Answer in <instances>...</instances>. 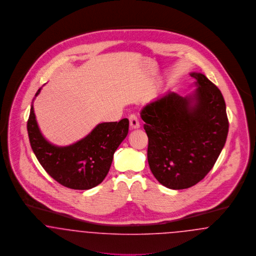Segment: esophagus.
<instances>
[{"instance_id":"obj_1","label":"esophagus","mask_w":256,"mask_h":256,"mask_svg":"<svg viewBox=\"0 0 256 256\" xmlns=\"http://www.w3.org/2000/svg\"><path fill=\"white\" fill-rule=\"evenodd\" d=\"M130 120V129H138L140 128V122L138 120V118L136 114H131L129 116Z\"/></svg>"}]
</instances>
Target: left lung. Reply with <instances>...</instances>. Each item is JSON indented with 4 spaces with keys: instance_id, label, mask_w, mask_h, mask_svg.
<instances>
[{
    "instance_id": "left-lung-1",
    "label": "left lung",
    "mask_w": 256,
    "mask_h": 256,
    "mask_svg": "<svg viewBox=\"0 0 256 256\" xmlns=\"http://www.w3.org/2000/svg\"><path fill=\"white\" fill-rule=\"evenodd\" d=\"M192 95L168 92L140 112L148 136V160L164 187L188 188L214 166L228 134L224 96L202 73H190Z\"/></svg>"
}]
</instances>
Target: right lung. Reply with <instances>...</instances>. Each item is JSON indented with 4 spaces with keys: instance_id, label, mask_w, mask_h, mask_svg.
I'll return each instance as SVG.
<instances>
[{
    "instance_id": "right-lung-1",
    "label": "right lung",
    "mask_w": 256,
    "mask_h": 256,
    "mask_svg": "<svg viewBox=\"0 0 256 256\" xmlns=\"http://www.w3.org/2000/svg\"><path fill=\"white\" fill-rule=\"evenodd\" d=\"M27 129L32 149L48 174L66 188L88 190L108 174L114 153L128 134L129 120L100 123L81 140L60 148L44 138L32 106Z\"/></svg>"
}]
</instances>
